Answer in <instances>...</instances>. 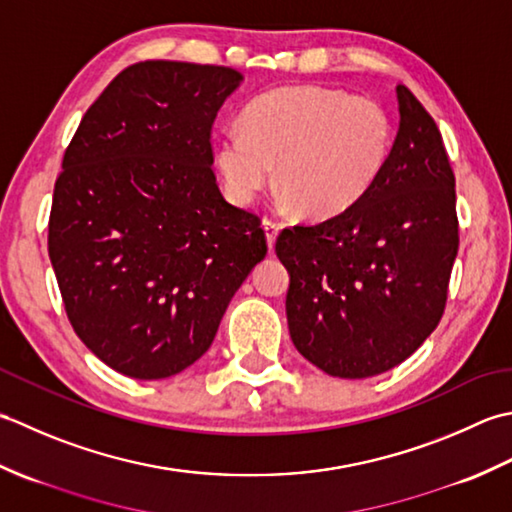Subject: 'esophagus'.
Wrapping results in <instances>:
<instances>
[{"instance_id": "1", "label": "esophagus", "mask_w": 512, "mask_h": 512, "mask_svg": "<svg viewBox=\"0 0 512 512\" xmlns=\"http://www.w3.org/2000/svg\"><path fill=\"white\" fill-rule=\"evenodd\" d=\"M263 229H265V236H267V247L274 249V243H276L278 232H280V225L274 223V221H265Z\"/></svg>"}]
</instances>
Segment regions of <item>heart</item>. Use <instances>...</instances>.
Listing matches in <instances>:
<instances>
[{"label": "heart", "instance_id": "1", "mask_svg": "<svg viewBox=\"0 0 512 512\" xmlns=\"http://www.w3.org/2000/svg\"><path fill=\"white\" fill-rule=\"evenodd\" d=\"M395 128L389 110L371 97L320 86H287L256 97L241 128L214 145L225 194L249 205L274 179L280 201L309 218L351 210L380 181L391 159Z\"/></svg>", "mask_w": 512, "mask_h": 512}]
</instances>
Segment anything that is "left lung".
<instances>
[{
  "mask_svg": "<svg viewBox=\"0 0 512 512\" xmlns=\"http://www.w3.org/2000/svg\"><path fill=\"white\" fill-rule=\"evenodd\" d=\"M400 128L387 170L344 214L283 229L294 347L333 378L398 367L431 336L457 256L455 176L431 114L395 88Z\"/></svg>",
  "mask_w": 512,
  "mask_h": 512,
  "instance_id": "8db88e82",
  "label": "left lung"
}]
</instances>
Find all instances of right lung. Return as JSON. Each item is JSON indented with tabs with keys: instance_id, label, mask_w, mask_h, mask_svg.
Segmentation results:
<instances>
[{
	"instance_id": "obj_1",
	"label": "right lung",
	"mask_w": 512,
	"mask_h": 512,
	"mask_svg": "<svg viewBox=\"0 0 512 512\" xmlns=\"http://www.w3.org/2000/svg\"><path fill=\"white\" fill-rule=\"evenodd\" d=\"M234 68L141 61L83 114L52 194L48 254L81 342L137 380L212 347L229 300L267 254L260 218L229 205L210 132Z\"/></svg>"
}]
</instances>
